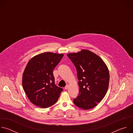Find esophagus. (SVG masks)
<instances>
[{
  "label": "esophagus",
  "mask_w": 133,
  "mask_h": 133,
  "mask_svg": "<svg viewBox=\"0 0 133 133\" xmlns=\"http://www.w3.org/2000/svg\"><path fill=\"white\" fill-rule=\"evenodd\" d=\"M69 87V86L68 85H67L66 86H65V89H66V90H67V89H68V88Z\"/></svg>",
  "instance_id": "obj_1"
}]
</instances>
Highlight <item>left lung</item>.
<instances>
[{"mask_svg": "<svg viewBox=\"0 0 133 133\" xmlns=\"http://www.w3.org/2000/svg\"><path fill=\"white\" fill-rule=\"evenodd\" d=\"M77 69L79 95L74 104L85 110L95 107L107 91L109 73L103 60L97 54L87 50L67 54Z\"/></svg>", "mask_w": 133, "mask_h": 133, "instance_id": "1", "label": "left lung"}]
</instances>
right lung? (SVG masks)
Wrapping results in <instances>:
<instances>
[{
    "label": "right lung",
    "mask_w": 133,
    "mask_h": 133,
    "mask_svg": "<svg viewBox=\"0 0 133 133\" xmlns=\"http://www.w3.org/2000/svg\"><path fill=\"white\" fill-rule=\"evenodd\" d=\"M64 54L46 52L37 55L28 62L23 74L24 91L31 103L41 108L55 104L63 89L55 84L53 70Z\"/></svg>",
    "instance_id": "add662e5"
}]
</instances>
